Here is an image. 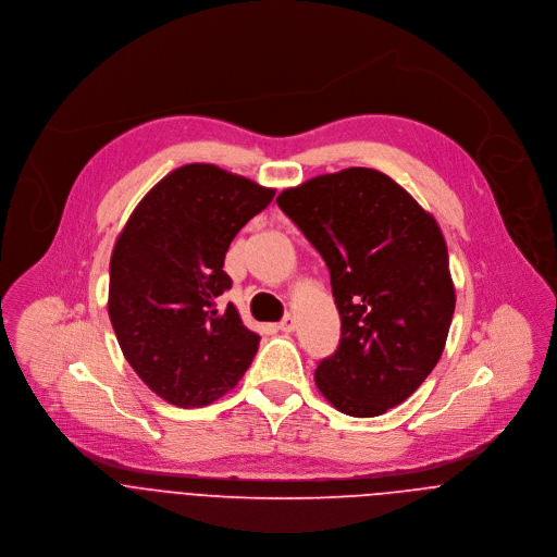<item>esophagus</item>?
Returning a JSON list of instances; mask_svg holds the SVG:
<instances>
[{
  "label": "esophagus",
  "instance_id": "34e87169",
  "mask_svg": "<svg viewBox=\"0 0 557 557\" xmlns=\"http://www.w3.org/2000/svg\"><path fill=\"white\" fill-rule=\"evenodd\" d=\"M278 329H281L283 333H292V331L296 329V320H294V315H292V313H287V315L278 322Z\"/></svg>",
  "mask_w": 557,
  "mask_h": 557
}]
</instances>
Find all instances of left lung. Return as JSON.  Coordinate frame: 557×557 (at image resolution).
<instances>
[{
    "label": "left lung",
    "mask_w": 557,
    "mask_h": 557,
    "mask_svg": "<svg viewBox=\"0 0 557 557\" xmlns=\"http://www.w3.org/2000/svg\"><path fill=\"white\" fill-rule=\"evenodd\" d=\"M276 202L331 272L342 337L315 368L320 394L355 418L385 413L435 368L453 320L455 287L435 218L370 168L315 176Z\"/></svg>",
    "instance_id": "8db88e82"
}]
</instances>
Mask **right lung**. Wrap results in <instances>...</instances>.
I'll list each match as a JSON object with an SVG mask.
<instances>
[{
    "instance_id": "right-lung-1",
    "label": "right lung",
    "mask_w": 557,
    "mask_h": 557,
    "mask_svg": "<svg viewBox=\"0 0 557 557\" xmlns=\"http://www.w3.org/2000/svg\"><path fill=\"white\" fill-rule=\"evenodd\" d=\"M274 189L211 163L159 181L131 213L111 255L109 318L126 361L163 400L205 407L231 392L259 348L228 302L222 270L235 235Z\"/></svg>"
}]
</instances>
